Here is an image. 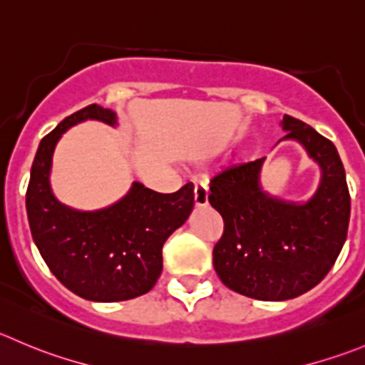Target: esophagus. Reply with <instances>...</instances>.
Here are the masks:
<instances>
[{
  "mask_svg": "<svg viewBox=\"0 0 365 365\" xmlns=\"http://www.w3.org/2000/svg\"><path fill=\"white\" fill-rule=\"evenodd\" d=\"M194 205L196 207H207L208 205V189L203 183L194 185Z\"/></svg>",
  "mask_w": 365,
  "mask_h": 365,
  "instance_id": "34e87169",
  "label": "esophagus"
}]
</instances>
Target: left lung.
Returning <instances> with one entry per match:
<instances>
[{"instance_id":"left-lung-1","label":"left lung","mask_w":365,"mask_h":365,"mask_svg":"<svg viewBox=\"0 0 365 365\" xmlns=\"http://www.w3.org/2000/svg\"><path fill=\"white\" fill-rule=\"evenodd\" d=\"M285 139L298 140L321 168V182L305 203L274 197L260 185L265 158L232 165L210 180L208 201L225 232L214 246L222 284L262 302H285L316 287L337 260L349 225L344 165L331 140L284 115Z\"/></svg>"}]
</instances>
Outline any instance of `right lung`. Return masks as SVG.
I'll use <instances>...</instances> for the list:
<instances>
[{
    "label": "right lung",
    "instance_id": "1",
    "mask_svg": "<svg viewBox=\"0 0 365 365\" xmlns=\"http://www.w3.org/2000/svg\"><path fill=\"white\" fill-rule=\"evenodd\" d=\"M87 119L118 125L110 108L88 105L41 140L26 190L28 222L38 253L63 287L88 302H125L157 284L162 247L192 212L194 185L162 194L133 182L125 197L101 210L62 205L49 185L53 151L67 128Z\"/></svg>",
    "mask_w": 365,
    "mask_h": 365
}]
</instances>
